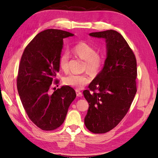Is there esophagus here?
I'll return each mask as SVG.
<instances>
[{"label":"esophagus","instance_id":"1","mask_svg":"<svg viewBox=\"0 0 158 158\" xmlns=\"http://www.w3.org/2000/svg\"><path fill=\"white\" fill-rule=\"evenodd\" d=\"M75 91H76V93H77V96H78L79 97H82L83 94H82L81 92L80 91V90H79V89H76Z\"/></svg>","mask_w":158,"mask_h":158}]
</instances>
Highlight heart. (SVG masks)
I'll use <instances>...</instances> for the list:
<instances>
[{"instance_id": "b5f03b06", "label": "heart", "mask_w": 158, "mask_h": 158, "mask_svg": "<svg viewBox=\"0 0 158 158\" xmlns=\"http://www.w3.org/2000/svg\"><path fill=\"white\" fill-rule=\"evenodd\" d=\"M73 53L79 56L80 59L85 61V68L89 73L95 74L102 69L104 64V59L97 53L96 50L85 42H79L73 48ZM68 54L64 53L59 61V68L62 71L68 70ZM90 77L85 74H69L64 77V84L72 87L81 88L84 85L90 81Z\"/></svg>"}]
</instances>
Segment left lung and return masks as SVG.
I'll list each match as a JSON object with an SVG mask.
<instances>
[{
	"label": "left lung",
	"instance_id": "8db88e82",
	"mask_svg": "<svg viewBox=\"0 0 158 158\" xmlns=\"http://www.w3.org/2000/svg\"><path fill=\"white\" fill-rule=\"evenodd\" d=\"M89 35L105 39L106 58L102 70L83 93L89 104L84 118L92 133H105L121 122L137 92V62L121 34L113 30Z\"/></svg>",
	"mask_w": 158,
	"mask_h": 158
}]
</instances>
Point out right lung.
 I'll return each mask as SVG.
<instances>
[{"label": "right lung", "mask_w": 158, "mask_h": 158, "mask_svg": "<svg viewBox=\"0 0 158 158\" xmlns=\"http://www.w3.org/2000/svg\"><path fill=\"white\" fill-rule=\"evenodd\" d=\"M73 36L59 30L43 31L25 48L20 62L17 77L20 99L31 121L44 131L54 130L64 123L76 97L69 85H63L52 94L48 91L59 71L64 39Z\"/></svg>", "instance_id": "add662e5"}]
</instances>
